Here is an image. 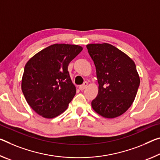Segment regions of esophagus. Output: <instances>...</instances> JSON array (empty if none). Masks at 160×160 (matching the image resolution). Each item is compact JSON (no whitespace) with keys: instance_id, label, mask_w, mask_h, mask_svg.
<instances>
[{"instance_id":"1","label":"esophagus","mask_w":160,"mask_h":160,"mask_svg":"<svg viewBox=\"0 0 160 160\" xmlns=\"http://www.w3.org/2000/svg\"><path fill=\"white\" fill-rule=\"evenodd\" d=\"M87 86H88V82H84V83H83L82 85H81L80 86L79 88H80V90H85L86 88H87Z\"/></svg>"}]
</instances>
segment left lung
<instances>
[{
    "mask_svg": "<svg viewBox=\"0 0 160 160\" xmlns=\"http://www.w3.org/2000/svg\"><path fill=\"white\" fill-rule=\"evenodd\" d=\"M96 68L98 94L91 105L106 118L122 115L132 105L139 82L136 65L130 57L108 43L86 45Z\"/></svg>",
    "mask_w": 160,
    "mask_h": 160,
    "instance_id": "8db88e82",
    "label": "left lung"
}]
</instances>
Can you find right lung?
<instances>
[{
    "label": "right lung",
    "instance_id": "1",
    "mask_svg": "<svg viewBox=\"0 0 160 160\" xmlns=\"http://www.w3.org/2000/svg\"><path fill=\"white\" fill-rule=\"evenodd\" d=\"M82 50L79 45L54 44L28 61L21 88L35 112L45 118H53L66 110L76 93L68 67Z\"/></svg>",
    "mask_w": 160,
    "mask_h": 160
}]
</instances>
